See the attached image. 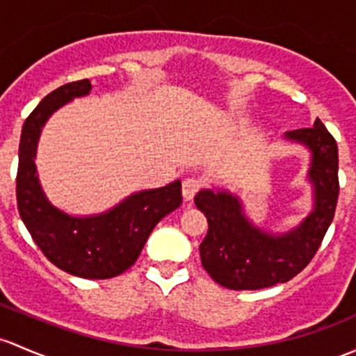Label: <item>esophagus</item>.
I'll use <instances>...</instances> for the list:
<instances>
[{
	"instance_id": "34e87169",
	"label": "esophagus",
	"mask_w": 356,
	"mask_h": 356,
	"mask_svg": "<svg viewBox=\"0 0 356 356\" xmlns=\"http://www.w3.org/2000/svg\"><path fill=\"white\" fill-rule=\"evenodd\" d=\"M203 188V182L197 177H188L182 181V196L186 201H191L197 194V191Z\"/></svg>"
}]
</instances>
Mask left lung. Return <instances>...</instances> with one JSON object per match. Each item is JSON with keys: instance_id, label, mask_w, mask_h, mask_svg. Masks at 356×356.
<instances>
[{"instance_id": "1", "label": "left lung", "mask_w": 356, "mask_h": 356, "mask_svg": "<svg viewBox=\"0 0 356 356\" xmlns=\"http://www.w3.org/2000/svg\"><path fill=\"white\" fill-rule=\"evenodd\" d=\"M288 140L312 152L309 179L314 184V211L285 235H269L250 225L232 194L200 191L194 197L208 220L201 242V264L218 285L230 290H259L286 283L312 261L326 235L338 204V145L317 119L312 128L293 129Z\"/></svg>"}]
</instances>
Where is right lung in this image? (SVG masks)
<instances>
[{
    "label": "right lung",
    "mask_w": 356,
    "mask_h": 356,
    "mask_svg": "<svg viewBox=\"0 0 356 356\" xmlns=\"http://www.w3.org/2000/svg\"><path fill=\"white\" fill-rule=\"evenodd\" d=\"M92 90L88 80L56 88L24 122L18 148L17 204L25 227L54 266L87 280H107L136 263L156 223L181 207V181L160 189L141 191L111 211L73 218L54 208L44 196L35 175V148L40 128L49 115L74 97Z\"/></svg>",
    "instance_id": "add662e5"
}]
</instances>
